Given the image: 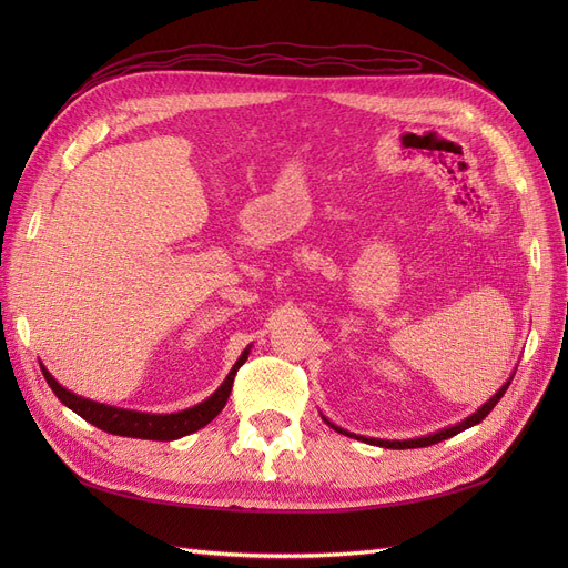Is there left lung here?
Listing matches in <instances>:
<instances>
[{
	"label": "left lung",
	"instance_id": "1",
	"mask_svg": "<svg viewBox=\"0 0 568 568\" xmlns=\"http://www.w3.org/2000/svg\"><path fill=\"white\" fill-rule=\"evenodd\" d=\"M511 379H514V374L509 376V379L503 384V388L497 390L490 400H486L484 405H480L474 415H469L467 419H462V422H457V424H453V426H445V428H438V432H434V434H428V436H419V438H407V440H384V438H367V436H357V434H351V432H346V428H341V426H336V424H332L329 419L326 417H322L326 424H329L334 432H338V434H343V436H351V438H355V440H365V443H369V445H379V448H393V450H407V448H426V445H434V443H440V440H445V438H450V436H455V434H459V432H464V428H469V426H476V424H480L484 422L488 415H490V409L500 403V398L505 395V390L509 388V384H511Z\"/></svg>",
	"mask_w": 568,
	"mask_h": 568
}]
</instances>
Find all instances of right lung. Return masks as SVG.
<instances>
[{"label": "right lung", "instance_id": "1", "mask_svg": "<svg viewBox=\"0 0 568 568\" xmlns=\"http://www.w3.org/2000/svg\"><path fill=\"white\" fill-rule=\"evenodd\" d=\"M248 353H251V346H246L244 353L239 355L234 367L225 376V382L217 386V390L213 395H209V398L194 407H186L182 412H170V415H151V412L123 409V407H113V405L82 398V395H75L73 390L63 388L42 363H40V367H42V374H44L49 388L57 393V398L68 409H73L75 415H80L84 422H90L97 428H101V432L113 434V436H128V438L175 440V438L199 432V428H203L205 424L213 422L220 415L222 407H225V403L230 398V393H232L234 376H236L239 367H242L248 359Z\"/></svg>", "mask_w": 568, "mask_h": 568}]
</instances>
